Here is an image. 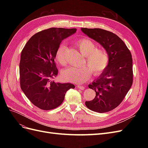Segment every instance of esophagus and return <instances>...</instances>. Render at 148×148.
Wrapping results in <instances>:
<instances>
[{
  "mask_svg": "<svg viewBox=\"0 0 148 148\" xmlns=\"http://www.w3.org/2000/svg\"><path fill=\"white\" fill-rule=\"evenodd\" d=\"M77 88L80 89H82V90H84V89H85V87L83 86H82V85H77Z\"/></svg>",
  "mask_w": 148,
  "mask_h": 148,
  "instance_id": "obj_1",
  "label": "esophagus"
}]
</instances>
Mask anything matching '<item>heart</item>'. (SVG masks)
<instances>
[{
	"mask_svg": "<svg viewBox=\"0 0 148 148\" xmlns=\"http://www.w3.org/2000/svg\"><path fill=\"white\" fill-rule=\"evenodd\" d=\"M75 45L85 57L83 65L80 68L70 66L62 72V77L67 82L82 83L90 78L91 71L95 75H99L109 64V53L105 49L97 48L96 44L91 39L81 38L75 41ZM66 46L62 44L56 52V59L62 65H65Z\"/></svg>",
	"mask_w": 148,
	"mask_h": 148,
	"instance_id": "1",
	"label": "heart"
}]
</instances>
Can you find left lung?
Masks as SVG:
<instances>
[{"mask_svg":"<svg viewBox=\"0 0 148 148\" xmlns=\"http://www.w3.org/2000/svg\"><path fill=\"white\" fill-rule=\"evenodd\" d=\"M81 29L109 53L110 60L107 69L88 86L96 92L95 99L85 102L89 109L99 113L107 112L119 106L132 85L131 52L122 40L110 31L100 28Z\"/></svg>","mask_w":148,"mask_h":148,"instance_id":"8db88e82","label":"left lung"}]
</instances>
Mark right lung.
<instances>
[{
	"mask_svg": "<svg viewBox=\"0 0 148 148\" xmlns=\"http://www.w3.org/2000/svg\"><path fill=\"white\" fill-rule=\"evenodd\" d=\"M76 28H51L36 33L21 51L20 87L31 103L42 110H52L63 102L66 92L75 85L53 82L58 69L54 62L57 49Z\"/></svg>",
	"mask_w": 148,
	"mask_h": 148,
	"instance_id": "obj_1",
	"label": "right lung"
}]
</instances>
